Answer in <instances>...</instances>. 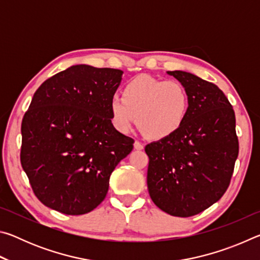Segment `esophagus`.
<instances>
[{"label":"esophagus","mask_w":260,"mask_h":260,"mask_svg":"<svg viewBox=\"0 0 260 260\" xmlns=\"http://www.w3.org/2000/svg\"><path fill=\"white\" fill-rule=\"evenodd\" d=\"M134 148L136 149V150H142L143 144L141 143L140 141H135V142H134Z\"/></svg>","instance_id":"34e87169"}]
</instances>
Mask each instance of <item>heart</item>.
<instances>
[{
  "mask_svg": "<svg viewBox=\"0 0 260 260\" xmlns=\"http://www.w3.org/2000/svg\"><path fill=\"white\" fill-rule=\"evenodd\" d=\"M110 116L118 131L127 133L138 117L139 128L148 138L166 139L186 119L189 96L181 83L150 76L132 79L124 87L122 98L110 100Z\"/></svg>",
  "mask_w": 260,
  "mask_h": 260,
  "instance_id": "1",
  "label": "heart"
}]
</instances>
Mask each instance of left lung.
Instances as JSON below:
<instances>
[{"label":"left lung","mask_w":260,"mask_h":260,"mask_svg":"<svg viewBox=\"0 0 260 260\" xmlns=\"http://www.w3.org/2000/svg\"><path fill=\"white\" fill-rule=\"evenodd\" d=\"M186 88L189 109L173 135L146 146L148 190L158 208L191 217L221 199L239 156L235 113L212 82L184 71H167Z\"/></svg>","instance_id":"1"}]
</instances>
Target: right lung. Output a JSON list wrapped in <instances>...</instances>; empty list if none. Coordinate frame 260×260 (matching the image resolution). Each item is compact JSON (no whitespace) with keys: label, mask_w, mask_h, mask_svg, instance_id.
I'll list each match as a JSON object with an SVG mask.
<instances>
[{"label":"right lung","mask_w":260,"mask_h":260,"mask_svg":"<svg viewBox=\"0 0 260 260\" xmlns=\"http://www.w3.org/2000/svg\"><path fill=\"white\" fill-rule=\"evenodd\" d=\"M122 73L73 65L34 93L21 122L20 162L48 208L69 215L93 211L113 170L133 150L134 140L114 128L109 109Z\"/></svg>","instance_id":"right-lung-1"}]
</instances>
